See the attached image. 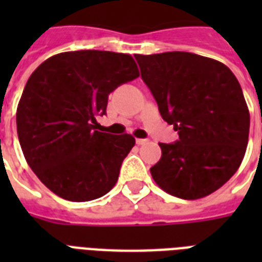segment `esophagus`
<instances>
[{
    "mask_svg": "<svg viewBox=\"0 0 262 262\" xmlns=\"http://www.w3.org/2000/svg\"><path fill=\"white\" fill-rule=\"evenodd\" d=\"M136 143L139 144V145H144V144L148 143V140L147 139H137L136 140Z\"/></svg>",
    "mask_w": 262,
    "mask_h": 262,
    "instance_id": "34e87169",
    "label": "esophagus"
}]
</instances>
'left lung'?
<instances>
[{"mask_svg":"<svg viewBox=\"0 0 262 262\" xmlns=\"http://www.w3.org/2000/svg\"><path fill=\"white\" fill-rule=\"evenodd\" d=\"M135 58L162 118L179 135L159 144L152 178L179 199L211 194L235 174L248 147L250 114L238 80L224 63L186 51Z\"/></svg>","mask_w":262,"mask_h":262,"instance_id":"1","label":"left lung"}]
</instances>
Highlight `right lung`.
I'll use <instances>...</instances> for the list:
<instances>
[{
    "mask_svg": "<svg viewBox=\"0 0 262 262\" xmlns=\"http://www.w3.org/2000/svg\"><path fill=\"white\" fill-rule=\"evenodd\" d=\"M132 55L100 50L59 53L27 81L16 113L27 163L53 193L69 201L99 199L114 187L130 135L95 130L110 92L137 79Z\"/></svg>",
    "mask_w": 262,
    "mask_h": 262,
    "instance_id": "1",
    "label": "right lung"
}]
</instances>
